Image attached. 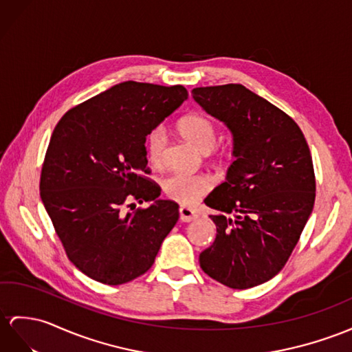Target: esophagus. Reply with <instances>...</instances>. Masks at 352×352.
I'll use <instances>...</instances> for the list:
<instances>
[{
  "mask_svg": "<svg viewBox=\"0 0 352 352\" xmlns=\"http://www.w3.org/2000/svg\"><path fill=\"white\" fill-rule=\"evenodd\" d=\"M179 213H181L182 222H191V221H195L197 217H199L192 209L186 208V206H181V208H179Z\"/></svg>",
  "mask_w": 352,
  "mask_h": 352,
  "instance_id": "obj_1",
  "label": "esophagus"
}]
</instances>
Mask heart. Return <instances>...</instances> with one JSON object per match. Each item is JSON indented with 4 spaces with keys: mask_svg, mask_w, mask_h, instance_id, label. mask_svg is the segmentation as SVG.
<instances>
[{
    "mask_svg": "<svg viewBox=\"0 0 352 352\" xmlns=\"http://www.w3.org/2000/svg\"><path fill=\"white\" fill-rule=\"evenodd\" d=\"M179 131L194 148L201 152L213 149L218 139L217 125L204 115L185 116L179 122ZM166 146L164 126H155L144 139V152L151 164L158 166L162 161V152ZM218 157H228L226 151H217ZM162 191L168 199L191 208L203 195L213 188V179L208 173H171L161 181Z\"/></svg>",
    "mask_w": 352,
    "mask_h": 352,
    "instance_id": "obj_1",
    "label": "heart"
}]
</instances>
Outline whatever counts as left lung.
<instances>
[{
  "label": "left lung",
  "mask_w": 352,
  "mask_h": 352,
  "mask_svg": "<svg viewBox=\"0 0 352 352\" xmlns=\"http://www.w3.org/2000/svg\"><path fill=\"white\" fill-rule=\"evenodd\" d=\"M192 98L233 133L227 181L204 203L217 237L200 267L222 285L246 289L284 269L315 203L309 146L285 111L243 85L194 88Z\"/></svg>",
  "instance_id": "left-lung-1"
}]
</instances>
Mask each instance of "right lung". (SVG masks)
Instances as JSON below:
<instances>
[{
	"label": "right lung",
	"mask_w": 352,
	"mask_h": 352,
	"mask_svg": "<svg viewBox=\"0 0 352 352\" xmlns=\"http://www.w3.org/2000/svg\"><path fill=\"white\" fill-rule=\"evenodd\" d=\"M186 97L182 85L128 80L56 124L40 197L68 260L91 279L121 285L146 273L177 222V203L157 200L161 188L146 177L144 139ZM134 201L154 203L135 210Z\"/></svg>",
	"instance_id": "right-lung-1"
}]
</instances>
